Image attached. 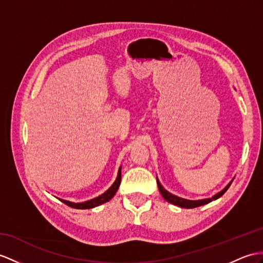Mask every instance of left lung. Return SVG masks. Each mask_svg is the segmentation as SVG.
Wrapping results in <instances>:
<instances>
[{
    "label": "left lung",
    "mask_w": 263,
    "mask_h": 263,
    "mask_svg": "<svg viewBox=\"0 0 263 263\" xmlns=\"http://www.w3.org/2000/svg\"><path fill=\"white\" fill-rule=\"evenodd\" d=\"M156 181H157V185H158V190H159V192H161V194L164 197V200H166V201L172 203V204H174V205H176V206L184 208V209H193V208H197V206H202V205H204V204H208V203L212 202V201H215L219 197H221L224 193H226L227 190L230 187V185H231L233 180H231V182H230L226 187H224L222 191L217 192V193L215 195H213L212 197L202 198V200H187V198H183V197H180V196H176L174 194L170 193L168 191H166L163 187V185L159 183L157 177H156Z\"/></svg>",
    "instance_id": "8db88e82"
}]
</instances>
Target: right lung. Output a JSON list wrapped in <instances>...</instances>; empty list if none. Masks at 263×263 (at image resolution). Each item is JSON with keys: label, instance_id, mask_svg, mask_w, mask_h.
<instances>
[{"label": "right lung", "instance_id": "add662e5", "mask_svg": "<svg viewBox=\"0 0 263 263\" xmlns=\"http://www.w3.org/2000/svg\"><path fill=\"white\" fill-rule=\"evenodd\" d=\"M120 181H121V166H120L119 170H118V174H117V177H116V181H115L111 186L105 192V193H102L101 195L92 198V200H89V201H86V202H80V203L70 202V201H67V200H62V198H59V200L62 203L67 204V205L70 206V208L79 209V210H87V209H92V208H96V206H99V205H101V204H104V203L108 202L109 200H111V198L114 197V195L116 194V192L119 189Z\"/></svg>", "mask_w": 263, "mask_h": 263}]
</instances>
